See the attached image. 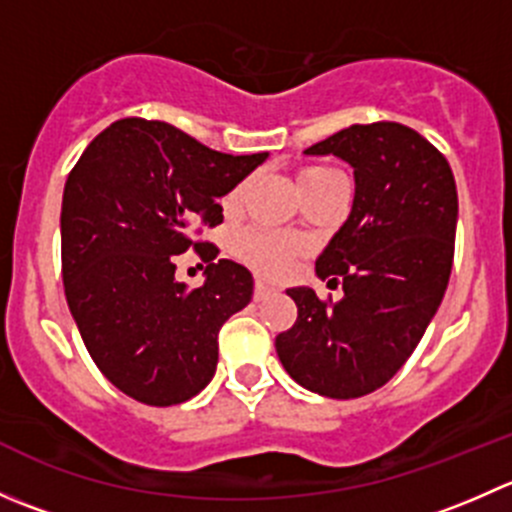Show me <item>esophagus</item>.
Masks as SVG:
<instances>
[{"label": "esophagus", "instance_id": "obj_1", "mask_svg": "<svg viewBox=\"0 0 512 512\" xmlns=\"http://www.w3.org/2000/svg\"><path fill=\"white\" fill-rule=\"evenodd\" d=\"M270 292H272V287L267 285V282L262 280V277H257V280H255V294H252V297H255V302L265 299Z\"/></svg>", "mask_w": 512, "mask_h": 512}]
</instances>
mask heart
Here are the masks:
<instances>
[{"mask_svg": "<svg viewBox=\"0 0 512 512\" xmlns=\"http://www.w3.org/2000/svg\"><path fill=\"white\" fill-rule=\"evenodd\" d=\"M339 178H344V175L339 170L327 168V165H307V168L297 173V183L302 193H312V190L324 188V185ZM240 190L242 185L232 190L225 198V205H235L237 198H240ZM237 252L242 255V260H247L252 267L265 272V275H282L299 252V242L282 235V232L250 227V230H245L237 237Z\"/></svg>", "mask_w": 512, "mask_h": 512, "instance_id": "1", "label": "heart"}]
</instances>
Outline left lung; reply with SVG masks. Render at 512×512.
Segmentation results:
<instances>
[{
  "label": "left lung",
  "mask_w": 512,
  "mask_h": 512,
  "mask_svg": "<svg viewBox=\"0 0 512 512\" xmlns=\"http://www.w3.org/2000/svg\"><path fill=\"white\" fill-rule=\"evenodd\" d=\"M304 153L354 168L352 213L317 260V275L344 297L287 289L297 322L277 334V356L304 389L359 399L406 364L446 294L456 180L436 146L394 121L356 123Z\"/></svg>",
  "instance_id": "1"
}]
</instances>
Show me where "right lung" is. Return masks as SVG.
Segmentation results:
<instances>
[{"instance_id": "obj_1", "label": "right lung", "mask_w": 512, "mask_h": 512, "mask_svg": "<svg viewBox=\"0 0 512 512\" xmlns=\"http://www.w3.org/2000/svg\"><path fill=\"white\" fill-rule=\"evenodd\" d=\"M267 153L230 156L180 128L121 118L71 168L61 203V275L71 317L101 374L148 406H175L210 384L220 327L252 299V275L195 240L223 223L218 198ZM195 249L206 285L174 280Z\"/></svg>"}]
</instances>
